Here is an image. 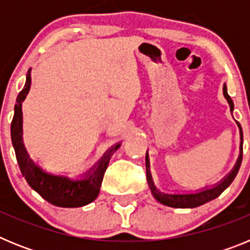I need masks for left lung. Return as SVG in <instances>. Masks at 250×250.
<instances>
[{
  "label": "left lung",
  "mask_w": 250,
  "mask_h": 250,
  "mask_svg": "<svg viewBox=\"0 0 250 250\" xmlns=\"http://www.w3.org/2000/svg\"><path fill=\"white\" fill-rule=\"evenodd\" d=\"M223 95L224 98L227 99L229 104V107H230V112H233L234 110V104L233 100L230 99V96L228 95V91H227V85L224 83L223 86ZM238 126H239L240 131V146H239V156L237 159V163L234 165V167L231 169L230 173L225 176L224 179H222L219 183H216L215 185L210 188H204L202 190H198L195 193H163L155 187L154 182H152V176L151 173H150V163H149V155L146 152V158H145V165H146V179H147V184H149L150 190H151V194L154 195L156 200L161 204L167 205V207L171 208H196L200 207V205L205 204V203L210 202V200L215 199L223 191L229 187V185L233 183L234 178L237 176L238 171H239L240 164H242V158H243V131L240 124L238 123Z\"/></svg>",
  "instance_id": "left-lung-1"
}]
</instances>
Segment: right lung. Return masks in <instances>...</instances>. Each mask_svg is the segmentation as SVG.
<instances>
[{
  "mask_svg": "<svg viewBox=\"0 0 250 250\" xmlns=\"http://www.w3.org/2000/svg\"><path fill=\"white\" fill-rule=\"evenodd\" d=\"M30 86L31 68L27 71L25 86L16 99L15 115L11 123V139L22 175L35 191L56 207L79 208L90 204L98 198L110 159L120 147L121 143L110 147L81 179H70L68 176L55 175L45 171L30 158L22 140V103L30 91Z\"/></svg>",
  "mask_w": 250,
  "mask_h": 250,
  "instance_id": "add662e5",
  "label": "right lung"
}]
</instances>
